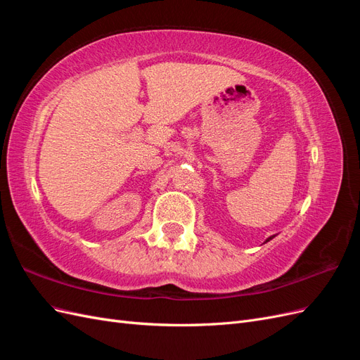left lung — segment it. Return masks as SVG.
Masks as SVG:
<instances>
[{"instance_id": "1", "label": "left lung", "mask_w": 360, "mask_h": 360, "mask_svg": "<svg viewBox=\"0 0 360 360\" xmlns=\"http://www.w3.org/2000/svg\"><path fill=\"white\" fill-rule=\"evenodd\" d=\"M274 237H275V236H271V237H269V238H267V240H266V242H269V240H271V238H274Z\"/></svg>"}]
</instances>
